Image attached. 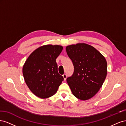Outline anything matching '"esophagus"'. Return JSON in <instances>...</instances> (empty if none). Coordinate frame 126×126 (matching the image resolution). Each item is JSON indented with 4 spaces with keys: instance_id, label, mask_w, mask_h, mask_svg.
<instances>
[{
    "instance_id": "esophagus-1",
    "label": "esophagus",
    "mask_w": 126,
    "mask_h": 126,
    "mask_svg": "<svg viewBox=\"0 0 126 126\" xmlns=\"http://www.w3.org/2000/svg\"><path fill=\"white\" fill-rule=\"evenodd\" d=\"M63 79H64V80L65 81L66 80V78H67V75L66 74H63Z\"/></svg>"
}]
</instances>
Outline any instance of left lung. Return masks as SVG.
<instances>
[{
    "instance_id": "1",
    "label": "left lung",
    "mask_w": 126,
    "mask_h": 126,
    "mask_svg": "<svg viewBox=\"0 0 126 126\" xmlns=\"http://www.w3.org/2000/svg\"><path fill=\"white\" fill-rule=\"evenodd\" d=\"M68 57L74 66L67 82L74 96L82 100L94 97L102 87L107 73L104 56L96 48L85 43L68 46Z\"/></svg>"
}]
</instances>
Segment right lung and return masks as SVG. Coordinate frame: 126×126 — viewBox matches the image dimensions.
<instances>
[{
  "instance_id": "add662e5",
  "label": "right lung",
  "mask_w": 126,
  "mask_h": 126,
  "mask_svg": "<svg viewBox=\"0 0 126 126\" xmlns=\"http://www.w3.org/2000/svg\"><path fill=\"white\" fill-rule=\"evenodd\" d=\"M63 49L60 45L43 46L34 50L24 64L22 74L26 85L38 97H51L63 80L56 61Z\"/></svg>"
}]
</instances>
